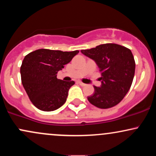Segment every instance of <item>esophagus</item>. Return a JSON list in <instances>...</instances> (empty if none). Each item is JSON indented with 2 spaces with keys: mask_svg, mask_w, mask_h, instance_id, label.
<instances>
[{
  "mask_svg": "<svg viewBox=\"0 0 156 156\" xmlns=\"http://www.w3.org/2000/svg\"><path fill=\"white\" fill-rule=\"evenodd\" d=\"M78 83L79 84V85L82 86V87H84V86H86V84L83 83V82H81V81H78Z\"/></svg>",
  "mask_w": 156,
  "mask_h": 156,
  "instance_id": "obj_1",
  "label": "esophagus"
}]
</instances>
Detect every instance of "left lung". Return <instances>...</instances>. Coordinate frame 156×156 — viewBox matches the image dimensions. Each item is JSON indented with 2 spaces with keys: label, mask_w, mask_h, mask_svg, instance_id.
<instances>
[{
  "label": "left lung",
  "mask_w": 156,
  "mask_h": 156,
  "mask_svg": "<svg viewBox=\"0 0 156 156\" xmlns=\"http://www.w3.org/2000/svg\"><path fill=\"white\" fill-rule=\"evenodd\" d=\"M81 53L96 62L101 73V87L94 86V92L88 97L91 104L109 108L120 103L131 87L135 60L129 48L114 43L82 50Z\"/></svg>",
  "instance_id": "1"
}]
</instances>
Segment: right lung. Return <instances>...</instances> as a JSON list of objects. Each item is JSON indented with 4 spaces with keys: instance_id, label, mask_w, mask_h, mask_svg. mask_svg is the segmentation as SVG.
Here are the masks:
<instances>
[{
    "instance_id": "obj_1",
    "label": "right lung",
    "mask_w": 156,
    "mask_h": 156,
    "mask_svg": "<svg viewBox=\"0 0 156 156\" xmlns=\"http://www.w3.org/2000/svg\"><path fill=\"white\" fill-rule=\"evenodd\" d=\"M78 53L43 48L25 56L20 67L21 81L30 101L39 110L52 112L64 104L75 82L58 79L56 74Z\"/></svg>"
}]
</instances>
